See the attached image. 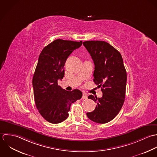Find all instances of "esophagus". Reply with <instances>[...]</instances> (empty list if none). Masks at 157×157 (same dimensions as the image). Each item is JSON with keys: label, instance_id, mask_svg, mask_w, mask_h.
I'll return each instance as SVG.
<instances>
[{"label": "esophagus", "instance_id": "1", "mask_svg": "<svg viewBox=\"0 0 157 157\" xmlns=\"http://www.w3.org/2000/svg\"><path fill=\"white\" fill-rule=\"evenodd\" d=\"M82 99H87V96L86 94H82Z\"/></svg>", "mask_w": 157, "mask_h": 157}]
</instances>
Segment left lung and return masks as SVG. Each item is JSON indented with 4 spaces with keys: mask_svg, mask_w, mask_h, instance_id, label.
<instances>
[{
    "mask_svg": "<svg viewBox=\"0 0 157 157\" xmlns=\"http://www.w3.org/2000/svg\"><path fill=\"white\" fill-rule=\"evenodd\" d=\"M94 62V81L101 87L102 96H89L97 103L94 110L87 113L88 118L97 123L112 121L120 112L125 99L127 73L120 53L105 41L83 42Z\"/></svg>",
    "mask_w": 157,
    "mask_h": 157,
    "instance_id": "1",
    "label": "left lung"
}]
</instances>
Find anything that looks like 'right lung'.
<instances>
[{
    "mask_svg": "<svg viewBox=\"0 0 157 157\" xmlns=\"http://www.w3.org/2000/svg\"><path fill=\"white\" fill-rule=\"evenodd\" d=\"M82 44L56 39L45 47L39 55L33 78L34 97L39 113L49 123L58 124L65 120L71 104L82 96L79 90L68 92L58 84V79L63 78L67 59Z\"/></svg>",
    "mask_w": 157,
    "mask_h": 157,
    "instance_id": "add662e5",
    "label": "right lung"
}]
</instances>
